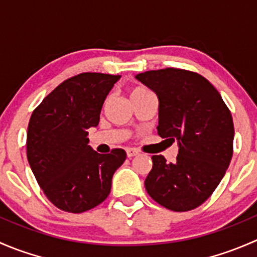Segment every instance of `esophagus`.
I'll list each match as a JSON object with an SVG mask.
<instances>
[{
    "label": "esophagus",
    "instance_id": "34e87169",
    "mask_svg": "<svg viewBox=\"0 0 257 257\" xmlns=\"http://www.w3.org/2000/svg\"><path fill=\"white\" fill-rule=\"evenodd\" d=\"M138 154H139V152L137 149H126V157L128 158H133Z\"/></svg>",
    "mask_w": 257,
    "mask_h": 257
}]
</instances>
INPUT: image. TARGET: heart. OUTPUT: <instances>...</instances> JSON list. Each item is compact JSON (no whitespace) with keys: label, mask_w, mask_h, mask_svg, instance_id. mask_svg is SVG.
Here are the masks:
<instances>
[{"label":"heart","mask_w":257,"mask_h":257,"mask_svg":"<svg viewBox=\"0 0 257 257\" xmlns=\"http://www.w3.org/2000/svg\"><path fill=\"white\" fill-rule=\"evenodd\" d=\"M147 93H150L149 89H147L145 87H134L132 88L131 92H129V97L132 98H136V97H141V95L147 94Z\"/></svg>","instance_id":"1"}]
</instances>
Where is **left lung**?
I'll return each instance as SVG.
<instances>
[{
  "instance_id": "8db88e82",
  "label": "left lung",
  "mask_w": 257,
  "mask_h": 257,
  "mask_svg": "<svg viewBox=\"0 0 257 257\" xmlns=\"http://www.w3.org/2000/svg\"><path fill=\"white\" fill-rule=\"evenodd\" d=\"M136 78L158 95V134L179 145L175 163L153 155L145 189L153 200L173 211L198 208L214 193L231 162V113L214 85L195 72L165 68Z\"/></svg>"
}]
</instances>
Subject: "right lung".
Segmentation results:
<instances>
[{
	"mask_svg": "<svg viewBox=\"0 0 257 257\" xmlns=\"http://www.w3.org/2000/svg\"><path fill=\"white\" fill-rule=\"evenodd\" d=\"M120 76L80 73L62 82L33 110L27 131V159L48 200L79 214L99 205L126 158L123 149L99 154L88 129L99 123L108 93Z\"/></svg>",
	"mask_w": 257,
	"mask_h": 257,
	"instance_id": "1",
	"label": "right lung"
}]
</instances>
